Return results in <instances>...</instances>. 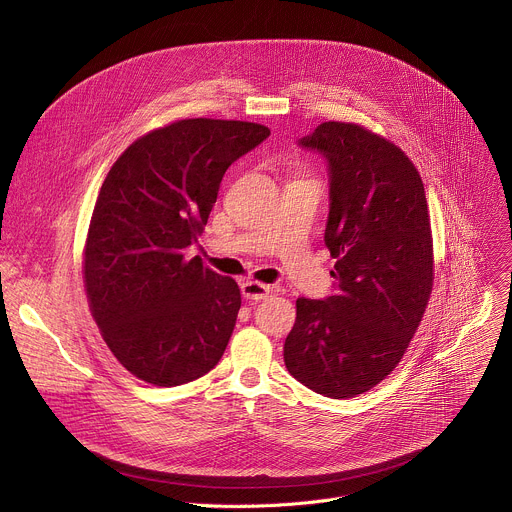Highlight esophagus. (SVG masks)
Instances as JSON below:
<instances>
[{
  "label": "esophagus",
  "instance_id": "34e87169",
  "mask_svg": "<svg viewBox=\"0 0 512 512\" xmlns=\"http://www.w3.org/2000/svg\"><path fill=\"white\" fill-rule=\"evenodd\" d=\"M243 291V298L245 300H253V302H261L271 294V285H265L261 281H245L241 285Z\"/></svg>",
  "mask_w": 512,
  "mask_h": 512
}]
</instances>
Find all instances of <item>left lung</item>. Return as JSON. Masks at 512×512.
<instances>
[{
    "label": "left lung",
    "instance_id": "left-lung-1",
    "mask_svg": "<svg viewBox=\"0 0 512 512\" xmlns=\"http://www.w3.org/2000/svg\"><path fill=\"white\" fill-rule=\"evenodd\" d=\"M300 143L330 166L324 241L338 291L298 298L283 360L308 389L350 399L387 379L421 324L433 287L429 206L415 164L367 127L324 121Z\"/></svg>",
    "mask_w": 512,
    "mask_h": 512
}]
</instances>
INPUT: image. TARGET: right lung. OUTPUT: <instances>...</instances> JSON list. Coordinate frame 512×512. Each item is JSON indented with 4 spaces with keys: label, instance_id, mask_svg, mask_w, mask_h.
Wrapping results in <instances>:
<instances>
[{
    "label": "right lung",
    "instance_id": "right-lung-1",
    "mask_svg": "<svg viewBox=\"0 0 512 512\" xmlns=\"http://www.w3.org/2000/svg\"><path fill=\"white\" fill-rule=\"evenodd\" d=\"M269 127L192 117L137 137L105 176L83 249L91 314L113 356L137 379L176 387L221 360L241 289L188 259L227 168Z\"/></svg>",
    "mask_w": 512,
    "mask_h": 512
}]
</instances>
